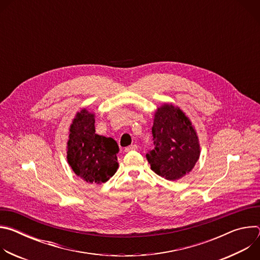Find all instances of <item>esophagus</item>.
<instances>
[{
	"instance_id": "1",
	"label": "esophagus",
	"mask_w": 260,
	"mask_h": 260,
	"mask_svg": "<svg viewBox=\"0 0 260 260\" xmlns=\"http://www.w3.org/2000/svg\"><path fill=\"white\" fill-rule=\"evenodd\" d=\"M137 149H138V146L137 145H132V146L126 147L125 149H124V151L125 152H129V151H136Z\"/></svg>"
}]
</instances>
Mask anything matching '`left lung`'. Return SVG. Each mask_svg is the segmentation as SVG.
Here are the masks:
<instances>
[{"label": "left lung", "mask_w": 260, "mask_h": 260, "mask_svg": "<svg viewBox=\"0 0 260 260\" xmlns=\"http://www.w3.org/2000/svg\"><path fill=\"white\" fill-rule=\"evenodd\" d=\"M152 135L154 149L147 159L155 174L175 181L193 170L201 155L200 140L180 107L165 103L154 111Z\"/></svg>", "instance_id": "obj_1"}]
</instances>
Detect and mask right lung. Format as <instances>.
<instances>
[{
	"mask_svg": "<svg viewBox=\"0 0 260 260\" xmlns=\"http://www.w3.org/2000/svg\"><path fill=\"white\" fill-rule=\"evenodd\" d=\"M94 118L95 114L86 108L76 113L69 127L67 160L83 181L102 184L118 169L119 147L114 139L95 134Z\"/></svg>",
	"mask_w": 260,
	"mask_h": 260,
	"instance_id": "right-lung-1",
	"label": "right lung"
}]
</instances>
